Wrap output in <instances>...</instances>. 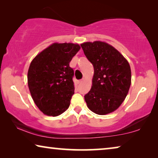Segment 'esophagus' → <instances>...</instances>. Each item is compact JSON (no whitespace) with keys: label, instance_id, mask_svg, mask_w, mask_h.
<instances>
[{"label":"esophagus","instance_id":"1","mask_svg":"<svg viewBox=\"0 0 158 158\" xmlns=\"http://www.w3.org/2000/svg\"><path fill=\"white\" fill-rule=\"evenodd\" d=\"M82 81H83V79H81V80H79V81H78V83L79 84H81Z\"/></svg>","mask_w":158,"mask_h":158}]
</instances>
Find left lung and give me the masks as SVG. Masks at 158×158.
<instances>
[{
    "label": "left lung",
    "mask_w": 158,
    "mask_h": 158,
    "mask_svg": "<svg viewBox=\"0 0 158 158\" xmlns=\"http://www.w3.org/2000/svg\"><path fill=\"white\" fill-rule=\"evenodd\" d=\"M94 66L91 90L84 96L87 106L98 115L116 110L126 98L131 84V70L126 59L106 42H87L81 44Z\"/></svg>",
    "instance_id": "left-lung-1"
}]
</instances>
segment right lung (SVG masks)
Returning <instances> with one entry per match:
<instances>
[{
	"label": "right lung",
	"mask_w": 158,
	"mask_h": 158,
	"mask_svg": "<svg viewBox=\"0 0 158 158\" xmlns=\"http://www.w3.org/2000/svg\"><path fill=\"white\" fill-rule=\"evenodd\" d=\"M78 44L53 43L32 60L27 72V84L34 102L48 116H56L69 106L74 94L69 67L80 49Z\"/></svg>",
	"instance_id": "obj_1"
}]
</instances>
